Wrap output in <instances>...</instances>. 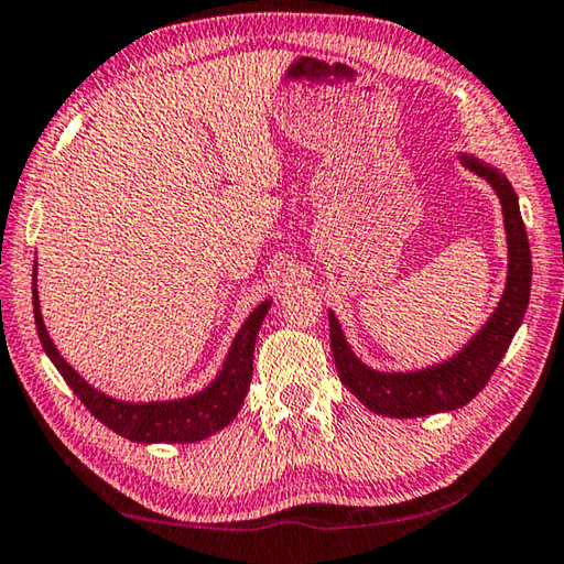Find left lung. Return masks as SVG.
<instances>
[{"label": "left lung", "instance_id": "left-lung-1", "mask_svg": "<svg viewBox=\"0 0 564 564\" xmlns=\"http://www.w3.org/2000/svg\"><path fill=\"white\" fill-rule=\"evenodd\" d=\"M459 163L471 173L485 177L502 205L507 234V283L497 308L459 354L436 366L419 371H379L366 366L348 346L341 324L328 311L330 351L338 369V379L361 404L381 416L414 419L442 414L469 404L487 387L497 364L505 359L509 344L522 326L532 285L530 240L520 216V200L514 187L495 165L469 153H457Z\"/></svg>", "mask_w": 564, "mask_h": 564}]
</instances>
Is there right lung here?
<instances>
[{"label":"right lung","instance_id":"1","mask_svg":"<svg viewBox=\"0 0 564 564\" xmlns=\"http://www.w3.org/2000/svg\"><path fill=\"white\" fill-rule=\"evenodd\" d=\"M271 299L263 301L261 306L253 308V314L246 318V324L230 344L226 361L216 373L208 387L195 391L191 397L181 399H163V401H124L115 399L105 391L95 389L69 366L57 351L55 341L44 326L40 311V291H37V261H34L32 273V306H34V324L44 354L55 364V369L67 381V387L75 391L77 399L89 409L97 422H102L115 434L138 444H191L203 442L208 436L218 434L238 416L243 406L250 377H253V351L256 336L261 330L263 318L271 308Z\"/></svg>","mask_w":564,"mask_h":564}]
</instances>
